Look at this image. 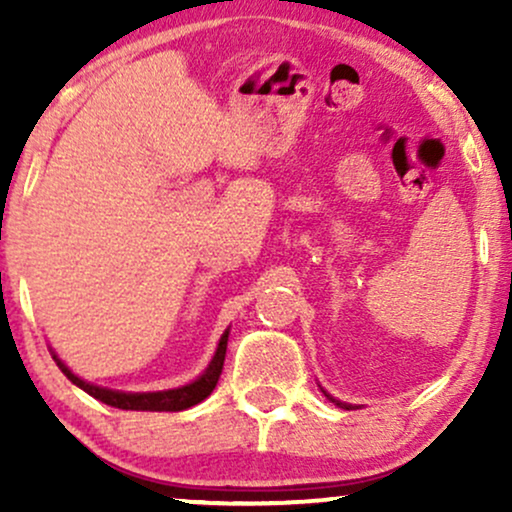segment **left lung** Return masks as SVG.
Masks as SVG:
<instances>
[{
	"label": "left lung",
	"mask_w": 512,
	"mask_h": 512,
	"mask_svg": "<svg viewBox=\"0 0 512 512\" xmlns=\"http://www.w3.org/2000/svg\"><path fill=\"white\" fill-rule=\"evenodd\" d=\"M327 397H330V395H327ZM330 399H332V397H330ZM332 402H337V399H332ZM337 404H339V407H344V409H351L349 404H342V402H337Z\"/></svg>",
	"instance_id": "obj_1"
}]
</instances>
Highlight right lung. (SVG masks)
Returning <instances> with one entry per match:
<instances>
[{
	"label": "right lung",
	"instance_id": "1",
	"mask_svg": "<svg viewBox=\"0 0 512 512\" xmlns=\"http://www.w3.org/2000/svg\"><path fill=\"white\" fill-rule=\"evenodd\" d=\"M226 346H228V330L221 334L219 346H216V354L211 358L209 368L204 370L197 380H192L190 385L175 387V390H161V392H120V390H108V387L91 385L64 366L60 358L55 356V351H52V358H55L57 366L62 368V373L67 375L76 387H81V390L88 392V395L96 397L98 402L110 404V407L132 409V411H182V409L195 407V404H199L202 399H207L211 395V390H214L221 378Z\"/></svg>",
	"mask_w": 512,
	"mask_h": 512
}]
</instances>
